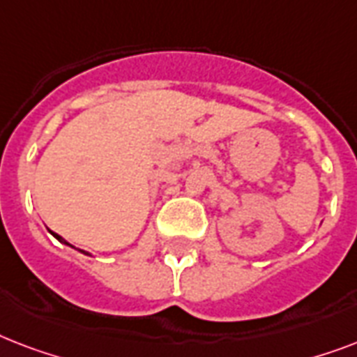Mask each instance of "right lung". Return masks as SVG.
<instances>
[{"instance_id": "right-lung-1", "label": "right lung", "mask_w": 357, "mask_h": 357, "mask_svg": "<svg viewBox=\"0 0 357 357\" xmlns=\"http://www.w3.org/2000/svg\"><path fill=\"white\" fill-rule=\"evenodd\" d=\"M52 235H53V237H55V238H57V241H61V243H63V244H66V246H72V244L66 243V241H64V238L61 237V235L53 234V231H52ZM72 248H74V246H72ZM77 250H79V248H77ZM79 252H81V254H85V255H91V254H89V252H85V250H79Z\"/></svg>"}]
</instances>
